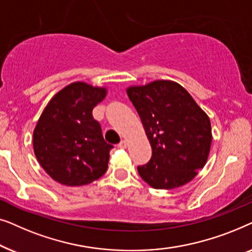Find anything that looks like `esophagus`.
Wrapping results in <instances>:
<instances>
[{"instance_id":"esophagus-1","label":"esophagus","mask_w":252,"mask_h":252,"mask_svg":"<svg viewBox=\"0 0 252 252\" xmlns=\"http://www.w3.org/2000/svg\"><path fill=\"white\" fill-rule=\"evenodd\" d=\"M118 147L120 148V149H125V148L127 147V141L122 140V141H120V143L118 144Z\"/></svg>"}]
</instances>
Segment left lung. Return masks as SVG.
Segmentation results:
<instances>
[{"instance_id":"left-lung-1","label":"left lung","mask_w":252,"mask_h":252,"mask_svg":"<svg viewBox=\"0 0 252 252\" xmlns=\"http://www.w3.org/2000/svg\"><path fill=\"white\" fill-rule=\"evenodd\" d=\"M149 139L153 156L137 166L155 189H173L191 181L208 160L211 123L190 94L177 82L157 80L127 88Z\"/></svg>"}]
</instances>
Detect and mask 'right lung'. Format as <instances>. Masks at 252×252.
Returning a JSON list of instances; mask_svg holds the SVG:
<instances>
[{
  "instance_id": "add662e5",
  "label": "right lung",
  "mask_w": 252,
  "mask_h": 252,
  "mask_svg": "<svg viewBox=\"0 0 252 252\" xmlns=\"http://www.w3.org/2000/svg\"><path fill=\"white\" fill-rule=\"evenodd\" d=\"M105 88L73 82L58 92L34 128V154L43 170L65 186H84L108 170L112 144L106 143L93 109Z\"/></svg>"
}]
</instances>
